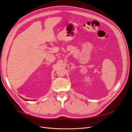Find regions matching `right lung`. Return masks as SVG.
Segmentation results:
<instances>
[{"label":"right lung","mask_w":132,"mask_h":132,"mask_svg":"<svg viewBox=\"0 0 132 132\" xmlns=\"http://www.w3.org/2000/svg\"><path fill=\"white\" fill-rule=\"evenodd\" d=\"M22 98L24 99V100H26V101H27V100H26V99H24V98Z\"/></svg>","instance_id":"1"}]
</instances>
